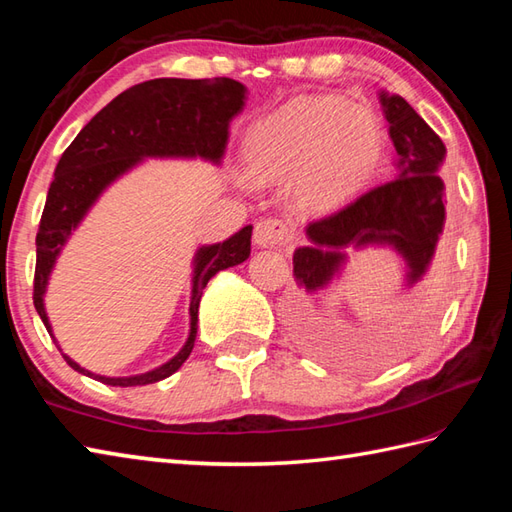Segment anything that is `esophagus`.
<instances>
[{
    "label": "esophagus",
    "instance_id": "esophagus-1",
    "mask_svg": "<svg viewBox=\"0 0 512 512\" xmlns=\"http://www.w3.org/2000/svg\"><path fill=\"white\" fill-rule=\"evenodd\" d=\"M292 231L286 222L275 220V217H268V220H262L255 226V244L264 246V248H273V246H284L290 242Z\"/></svg>",
    "mask_w": 512,
    "mask_h": 512
}]
</instances>
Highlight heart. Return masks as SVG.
Segmentation results:
<instances>
[{"label":"heart","instance_id":"heart-1","mask_svg":"<svg viewBox=\"0 0 512 512\" xmlns=\"http://www.w3.org/2000/svg\"><path fill=\"white\" fill-rule=\"evenodd\" d=\"M383 149L378 118L336 96H299L248 129L244 160L259 184L295 178L297 200L332 209L372 180Z\"/></svg>","mask_w":512,"mask_h":512}]
</instances>
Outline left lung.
Segmentation results:
<instances>
[{
    "label": "left lung",
    "instance_id": "obj_1",
    "mask_svg": "<svg viewBox=\"0 0 512 512\" xmlns=\"http://www.w3.org/2000/svg\"><path fill=\"white\" fill-rule=\"evenodd\" d=\"M389 138L396 147V178L358 195L339 211L306 226L308 246L292 255L295 279L308 292L323 290L341 273L347 248L391 246L405 259L407 286L418 284L436 253L444 228L447 147L398 94L380 92Z\"/></svg>",
    "mask_w": 512,
    "mask_h": 512
}]
</instances>
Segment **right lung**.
<instances>
[{
	"mask_svg": "<svg viewBox=\"0 0 512 512\" xmlns=\"http://www.w3.org/2000/svg\"><path fill=\"white\" fill-rule=\"evenodd\" d=\"M244 101V85L226 76L145 81L105 105L63 151L39 222L35 292H32L35 308L54 343L57 339L50 328L43 295L61 248L81 224L85 213L92 209V204L99 200V195L123 173L143 162V158L200 156L217 165L228 143V125L244 110ZM250 235L253 226H244L220 244L198 248L193 259L189 339L171 361L151 372L121 378L92 374L61 352L65 363L79 374L112 387L151 385L178 372L189 358L198 334L202 290L220 270L246 262L250 255Z\"/></svg>",
	"mask_w": 512,
	"mask_h": 512,
	"instance_id": "right-lung-1",
	"label": "right lung"
}]
</instances>
